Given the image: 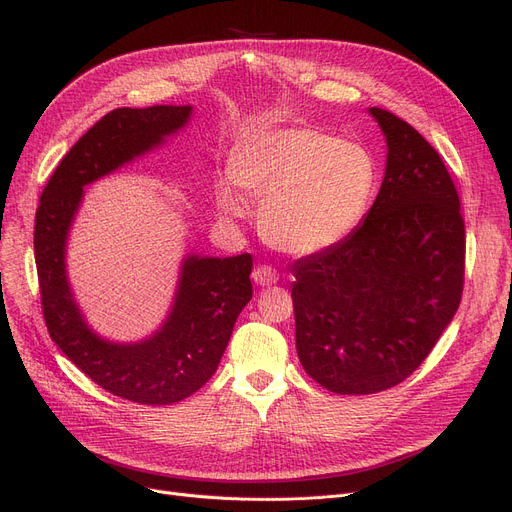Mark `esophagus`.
I'll return each mask as SVG.
<instances>
[{
    "instance_id": "esophagus-1",
    "label": "esophagus",
    "mask_w": 512,
    "mask_h": 512,
    "mask_svg": "<svg viewBox=\"0 0 512 512\" xmlns=\"http://www.w3.org/2000/svg\"><path fill=\"white\" fill-rule=\"evenodd\" d=\"M253 280L257 286H272L278 282V272L270 265H259V267H255Z\"/></svg>"
}]
</instances>
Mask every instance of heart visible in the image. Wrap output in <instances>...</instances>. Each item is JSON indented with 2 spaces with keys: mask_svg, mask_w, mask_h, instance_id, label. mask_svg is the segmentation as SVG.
Listing matches in <instances>:
<instances>
[{
  "mask_svg": "<svg viewBox=\"0 0 512 512\" xmlns=\"http://www.w3.org/2000/svg\"><path fill=\"white\" fill-rule=\"evenodd\" d=\"M378 186L373 155L311 126L253 134L218 178L230 218H245L249 195L263 197L259 224L274 247L313 255L340 245L363 222Z\"/></svg>",
  "mask_w": 512,
  "mask_h": 512,
  "instance_id": "b5f03b06",
  "label": "heart"
}]
</instances>
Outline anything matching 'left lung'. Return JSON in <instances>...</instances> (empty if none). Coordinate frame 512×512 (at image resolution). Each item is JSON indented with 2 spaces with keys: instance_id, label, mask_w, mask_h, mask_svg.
<instances>
[{
  "instance_id": "obj_1",
  "label": "left lung",
  "mask_w": 512,
  "mask_h": 512,
  "mask_svg": "<svg viewBox=\"0 0 512 512\" xmlns=\"http://www.w3.org/2000/svg\"><path fill=\"white\" fill-rule=\"evenodd\" d=\"M386 174L363 224L294 263L297 353L336 394L388 390L432 353L461 305L465 222L438 151L398 116L369 107Z\"/></svg>"
}]
</instances>
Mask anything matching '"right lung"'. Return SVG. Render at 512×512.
<instances>
[{"instance_id": "obj_1", "label": "right lung", "mask_w": 512, "mask_h": 512, "mask_svg": "<svg viewBox=\"0 0 512 512\" xmlns=\"http://www.w3.org/2000/svg\"><path fill=\"white\" fill-rule=\"evenodd\" d=\"M191 114V105L105 114L64 155L35 215V261L51 340L97 386L141 405H174L215 373L234 321L253 297V257L186 255L164 326L141 342L120 344L97 336L80 313L66 276V240L83 188L159 147Z\"/></svg>"}]
</instances>
